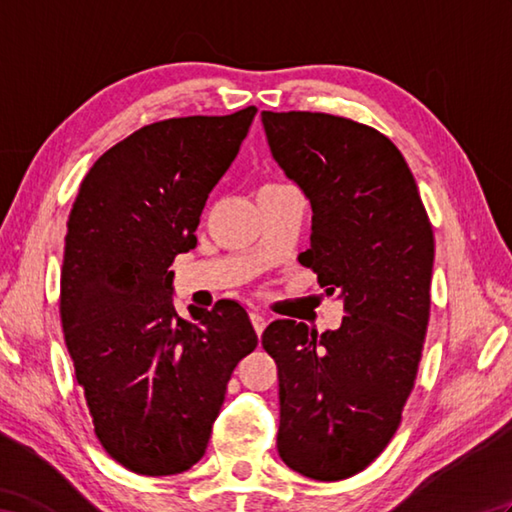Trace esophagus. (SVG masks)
I'll return each mask as SVG.
<instances>
[{"label": "esophagus", "mask_w": 512, "mask_h": 512, "mask_svg": "<svg viewBox=\"0 0 512 512\" xmlns=\"http://www.w3.org/2000/svg\"><path fill=\"white\" fill-rule=\"evenodd\" d=\"M250 321H253V328H255V332L257 334H262L264 332V328H266V317H264V314H259V312H253V314H250Z\"/></svg>", "instance_id": "obj_1"}]
</instances>
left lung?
<instances>
[{
    "mask_svg": "<svg viewBox=\"0 0 512 512\" xmlns=\"http://www.w3.org/2000/svg\"><path fill=\"white\" fill-rule=\"evenodd\" d=\"M270 154L312 206V268L347 312L319 334L279 319L262 334L279 376L277 449L292 471L345 480L394 438L418 374L433 242L418 184L376 129L319 112H262Z\"/></svg>",
    "mask_w": 512,
    "mask_h": 512,
    "instance_id": "1",
    "label": "left lung"
}]
</instances>
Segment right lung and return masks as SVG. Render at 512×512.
<instances>
[{
	"label": "right lung",
	"mask_w": 512,
	"mask_h": 512,
	"mask_svg": "<svg viewBox=\"0 0 512 512\" xmlns=\"http://www.w3.org/2000/svg\"><path fill=\"white\" fill-rule=\"evenodd\" d=\"M257 110L147 125L107 149L72 204L61 325L103 449L140 475H176L211 438L235 365L257 347L246 310L224 299L173 308L176 255L198 246L209 193Z\"/></svg>",
	"instance_id": "1"
}]
</instances>
